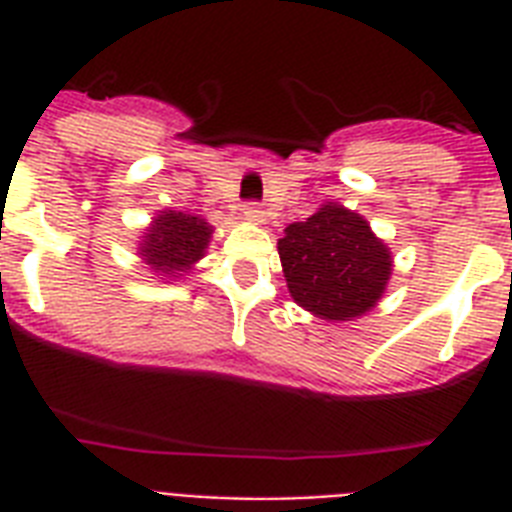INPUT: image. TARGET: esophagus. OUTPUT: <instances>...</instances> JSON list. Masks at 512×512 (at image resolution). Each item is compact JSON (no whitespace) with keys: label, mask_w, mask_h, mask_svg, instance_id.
I'll use <instances>...</instances> for the list:
<instances>
[{"label":"esophagus","mask_w":512,"mask_h":512,"mask_svg":"<svg viewBox=\"0 0 512 512\" xmlns=\"http://www.w3.org/2000/svg\"><path fill=\"white\" fill-rule=\"evenodd\" d=\"M244 220H249V223H263L265 209L260 207V204H247V207H244Z\"/></svg>","instance_id":"34e87169"}]
</instances>
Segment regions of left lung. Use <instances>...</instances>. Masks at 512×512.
I'll return each mask as SVG.
<instances>
[{"mask_svg": "<svg viewBox=\"0 0 512 512\" xmlns=\"http://www.w3.org/2000/svg\"><path fill=\"white\" fill-rule=\"evenodd\" d=\"M289 295L327 321H353L372 311L388 287L393 257L364 217L327 201L279 239Z\"/></svg>", "mask_w": 512, "mask_h": 512, "instance_id": "obj_1", "label": "left lung"}]
</instances>
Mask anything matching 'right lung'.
I'll use <instances>...</instances> for the list:
<instances>
[{"mask_svg":"<svg viewBox=\"0 0 512 512\" xmlns=\"http://www.w3.org/2000/svg\"><path fill=\"white\" fill-rule=\"evenodd\" d=\"M212 239V225L201 217L185 215L177 209H164L140 241L138 255L159 276H180L199 263Z\"/></svg>","mask_w":512,"mask_h":512,"instance_id":"obj_1","label":"right lung"}]
</instances>
